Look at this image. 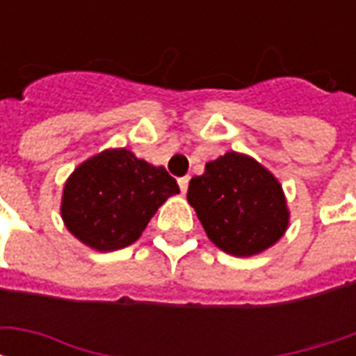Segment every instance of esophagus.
Here are the masks:
<instances>
[{"label": "esophagus", "instance_id": "obj_1", "mask_svg": "<svg viewBox=\"0 0 356 356\" xmlns=\"http://www.w3.org/2000/svg\"><path fill=\"white\" fill-rule=\"evenodd\" d=\"M188 181H191V177H181L179 179V188H181V193L185 194L186 188H188Z\"/></svg>", "mask_w": 356, "mask_h": 356}]
</instances>
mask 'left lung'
I'll return each mask as SVG.
<instances>
[{
    "label": "left lung",
    "instance_id": "8db88e82",
    "mask_svg": "<svg viewBox=\"0 0 356 356\" xmlns=\"http://www.w3.org/2000/svg\"><path fill=\"white\" fill-rule=\"evenodd\" d=\"M186 200L208 238L238 257L261 254L282 238L290 211L282 186L254 158L227 152L191 179Z\"/></svg>",
    "mask_w": 356,
    "mask_h": 356
}]
</instances>
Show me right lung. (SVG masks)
Listing matches in <instances>:
<instances>
[{
  "label": "right lung",
  "instance_id": "add662e5",
  "mask_svg": "<svg viewBox=\"0 0 356 356\" xmlns=\"http://www.w3.org/2000/svg\"><path fill=\"white\" fill-rule=\"evenodd\" d=\"M179 193L165 168L110 148L78 165L63 191L66 229L97 252H114L139 238L156 209Z\"/></svg>",
  "mask_w": 356,
  "mask_h": 356
}]
</instances>
